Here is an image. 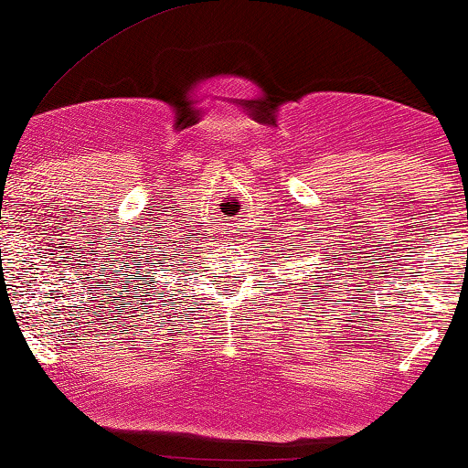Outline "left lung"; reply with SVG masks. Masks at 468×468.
Returning a JSON list of instances; mask_svg holds the SVG:
<instances>
[{
  "instance_id": "1",
  "label": "left lung",
  "mask_w": 468,
  "mask_h": 468,
  "mask_svg": "<svg viewBox=\"0 0 468 468\" xmlns=\"http://www.w3.org/2000/svg\"><path fill=\"white\" fill-rule=\"evenodd\" d=\"M325 264H328V261H325ZM313 266H315V264H313ZM306 277H315V279H322V277H319V274H306ZM313 283H317V281H313ZM300 287H303V292H309L311 290V287H322V285H311V283H300Z\"/></svg>"
}]
</instances>
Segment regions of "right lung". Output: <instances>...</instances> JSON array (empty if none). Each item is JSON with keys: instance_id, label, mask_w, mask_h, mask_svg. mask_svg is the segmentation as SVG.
Instances as JSON below:
<instances>
[{"instance_id": "add662e5", "label": "right lung", "mask_w": 468, "mask_h": 468, "mask_svg": "<svg viewBox=\"0 0 468 468\" xmlns=\"http://www.w3.org/2000/svg\"><path fill=\"white\" fill-rule=\"evenodd\" d=\"M172 258H175V255H172ZM159 261H162V260H159Z\"/></svg>"}]
</instances>
